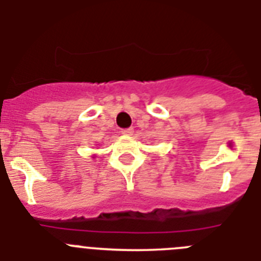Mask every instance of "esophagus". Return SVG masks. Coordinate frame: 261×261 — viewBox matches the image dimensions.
Returning a JSON list of instances; mask_svg holds the SVG:
<instances>
[{
    "label": "esophagus",
    "mask_w": 261,
    "mask_h": 261,
    "mask_svg": "<svg viewBox=\"0 0 261 261\" xmlns=\"http://www.w3.org/2000/svg\"><path fill=\"white\" fill-rule=\"evenodd\" d=\"M133 132H135V129L133 128H126V129H123V130H121V133L125 136H132Z\"/></svg>",
    "instance_id": "esophagus-1"
}]
</instances>
